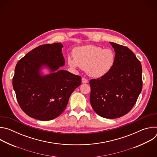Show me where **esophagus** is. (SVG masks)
<instances>
[{"label": "esophagus", "instance_id": "1", "mask_svg": "<svg viewBox=\"0 0 157 157\" xmlns=\"http://www.w3.org/2000/svg\"><path fill=\"white\" fill-rule=\"evenodd\" d=\"M82 82L83 84H86V83H87L88 82V80L87 79H86L85 78H82Z\"/></svg>", "mask_w": 157, "mask_h": 157}]
</instances>
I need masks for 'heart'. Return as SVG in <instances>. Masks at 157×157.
Instances as JSON below:
<instances>
[{"instance_id":"heart-1","label":"heart","mask_w":157,"mask_h":157,"mask_svg":"<svg viewBox=\"0 0 157 157\" xmlns=\"http://www.w3.org/2000/svg\"><path fill=\"white\" fill-rule=\"evenodd\" d=\"M68 64L73 68L79 66L86 70L93 78H101L113 68L115 56L110 49H102L95 45H86L76 48L74 52V58L69 56Z\"/></svg>"}]
</instances>
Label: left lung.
Here are the masks:
<instances>
[{
  "instance_id": "8db88e82",
  "label": "left lung",
  "mask_w": 157,
  "mask_h": 157,
  "mask_svg": "<svg viewBox=\"0 0 157 157\" xmlns=\"http://www.w3.org/2000/svg\"><path fill=\"white\" fill-rule=\"evenodd\" d=\"M115 51L113 68L105 75L89 81L90 102L104 118L121 117L132 109L142 89L140 61L129 48L110 42Z\"/></svg>"
}]
</instances>
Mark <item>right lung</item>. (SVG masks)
Listing matches in <instances>:
<instances>
[{"label": "right lung", "mask_w": 157, "mask_h": 157, "mask_svg": "<svg viewBox=\"0 0 157 157\" xmlns=\"http://www.w3.org/2000/svg\"><path fill=\"white\" fill-rule=\"evenodd\" d=\"M61 43L40 45L20 59L15 69L12 84L21 109L30 117L50 121L64 110L81 77L59 69L64 65ZM43 67L51 73L42 75Z\"/></svg>", "instance_id": "obj_1"}]
</instances>
